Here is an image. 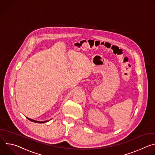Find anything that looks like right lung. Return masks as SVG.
Listing matches in <instances>:
<instances>
[{
	"label": "right lung",
	"mask_w": 155,
	"mask_h": 155,
	"mask_svg": "<svg viewBox=\"0 0 155 155\" xmlns=\"http://www.w3.org/2000/svg\"><path fill=\"white\" fill-rule=\"evenodd\" d=\"M26 118H27V119H28L29 120H30V121H32V122H34V123H44L48 122V121H49L50 120H50L43 121H36V120H32V119H31V118H28V117H26Z\"/></svg>",
	"instance_id": "add662e5"
}]
</instances>
